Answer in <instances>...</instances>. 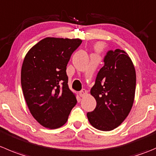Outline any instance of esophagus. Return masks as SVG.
<instances>
[{"label": "esophagus", "mask_w": 156, "mask_h": 156, "mask_svg": "<svg viewBox=\"0 0 156 156\" xmlns=\"http://www.w3.org/2000/svg\"><path fill=\"white\" fill-rule=\"evenodd\" d=\"M87 94V92L85 89H82V90L79 92V95H80V97H81V98H83V97L85 96Z\"/></svg>", "instance_id": "obj_1"}]
</instances>
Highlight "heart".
Segmentation results:
<instances>
[{
	"label": "heart",
	"mask_w": 156,
	"mask_h": 156,
	"mask_svg": "<svg viewBox=\"0 0 156 156\" xmlns=\"http://www.w3.org/2000/svg\"><path fill=\"white\" fill-rule=\"evenodd\" d=\"M98 49H100V48H101V46H98Z\"/></svg>",
	"instance_id": "1"
}]
</instances>
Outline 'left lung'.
Segmentation results:
<instances>
[{"instance_id":"1","label":"left lung","mask_w":156,"mask_h":156,"mask_svg":"<svg viewBox=\"0 0 156 156\" xmlns=\"http://www.w3.org/2000/svg\"><path fill=\"white\" fill-rule=\"evenodd\" d=\"M104 62L90 89L97 106L87 116L94 128L110 131L120 126L130 112L136 76L132 60L121 49L109 50Z\"/></svg>"}]
</instances>
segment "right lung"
I'll return each instance as SVG.
<instances>
[{
  "instance_id": "add662e5",
  "label": "right lung",
  "mask_w": 156,
  "mask_h": 156,
  "mask_svg": "<svg viewBox=\"0 0 156 156\" xmlns=\"http://www.w3.org/2000/svg\"><path fill=\"white\" fill-rule=\"evenodd\" d=\"M81 43L80 39L45 38L24 58L23 93L31 114L44 127L63 126L76 104L75 95L68 85L66 66Z\"/></svg>"
}]
</instances>
